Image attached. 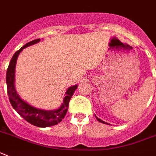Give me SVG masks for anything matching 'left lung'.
Instances as JSON below:
<instances>
[{
	"label": "left lung",
	"instance_id": "8db88e82",
	"mask_svg": "<svg viewBox=\"0 0 156 156\" xmlns=\"http://www.w3.org/2000/svg\"><path fill=\"white\" fill-rule=\"evenodd\" d=\"M96 118H97V120H98V121H99V122H101V123H103V124H105V125H108V123L105 122V121H103L102 120H101V119H99V118H98V117H97V116H96Z\"/></svg>",
	"mask_w": 156,
	"mask_h": 156
}]
</instances>
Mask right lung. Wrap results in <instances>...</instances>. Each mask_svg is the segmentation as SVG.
Masks as SVG:
<instances>
[{"mask_svg":"<svg viewBox=\"0 0 156 156\" xmlns=\"http://www.w3.org/2000/svg\"><path fill=\"white\" fill-rule=\"evenodd\" d=\"M40 39L34 40L26 44L22 47L17 51L12 56V59L10 60L9 67L7 69L6 73V83H7V91L9 95V101L11 103L12 106L13 107L16 112L23 117L27 122L37 127L46 128L52 125H55L62 121L64 116H66V112L69 107V101L72 95L77 89L78 86H71L66 91V96L64 98L63 103L62 106L59 108L54 111H47L43 109H39L23 101L21 98L18 96L17 93L14 87V78H15V67L16 59L19 55V54L22 51L23 48H27L28 46L35 44L38 42H40Z\"/></svg>","mask_w":156,"mask_h":156,"instance_id":"add662e5","label":"right lung"}]
</instances>
